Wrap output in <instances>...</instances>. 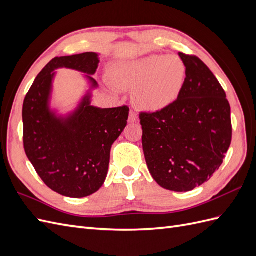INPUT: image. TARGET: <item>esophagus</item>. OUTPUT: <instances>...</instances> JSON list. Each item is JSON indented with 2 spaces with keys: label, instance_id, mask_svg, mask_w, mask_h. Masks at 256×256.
Segmentation results:
<instances>
[{
  "label": "esophagus",
  "instance_id": "34e87169",
  "mask_svg": "<svg viewBox=\"0 0 256 256\" xmlns=\"http://www.w3.org/2000/svg\"><path fill=\"white\" fill-rule=\"evenodd\" d=\"M129 122H134L138 120V115L136 112L134 111H130V114H129V118H128Z\"/></svg>",
  "mask_w": 256,
  "mask_h": 256
}]
</instances>
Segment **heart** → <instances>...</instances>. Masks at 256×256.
<instances>
[{
    "label": "heart",
    "mask_w": 256,
    "mask_h": 256,
    "mask_svg": "<svg viewBox=\"0 0 256 256\" xmlns=\"http://www.w3.org/2000/svg\"><path fill=\"white\" fill-rule=\"evenodd\" d=\"M186 67L175 56L154 54L114 67L112 82L120 90H134L141 109L159 111L171 104L182 88Z\"/></svg>",
    "instance_id": "1"
}]
</instances>
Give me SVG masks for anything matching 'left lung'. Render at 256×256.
Wrapping results in <instances>:
<instances>
[{
  "label": "left lung",
  "instance_id": "obj_1",
  "mask_svg": "<svg viewBox=\"0 0 256 256\" xmlns=\"http://www.w3.org/2000/svg\"><path fill=\"white\" fill-rule=\"evenodd\" d=\"M186 78L177 99L156 112H140L146 164L162 188L187 192L218 171L232 142L230 106L204 62L178 53Z\"/></svg>",
  "mask_w": 256,
  "mask_h": 256
}]
</instances>
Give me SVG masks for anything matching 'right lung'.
Masks as SVG:
<instances>
[{
	"mask_svg": "<svg viewBox=\"0 0 256 256\" xmlns=\"http://www.w3.org/2000/svg\"><path fill=\"white\" fill-rule=\"evenodd\" d=\"M98 56L85 52L52 58L38 74L22 108L23 147L36 173L60 196L79 198L95 193L104 184L111 146L127 125L129 108L99 109L90 96L66 120L48 109L54 69L67 67L95 74ZM92 85L96 81L88 76Z\"/></svg>",
	"mask_w": 256,
	"mask_h": 256,
	"instance_id": "add662e5",
	"label": "right lung"
}]
</instances>
